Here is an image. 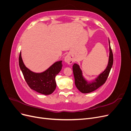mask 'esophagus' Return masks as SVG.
Here are the masks:
<instances>
[{"mask_svg":"<svg viewBox=\"0 0 131 131\" xmlns=\"http://www.w3.org/2000/svg\"><path fill=\"white\" fill-rule=\"evenodd\" d=\"M64 61L66 63H68V64H72L73 63V60L72 58H71L70 56H69V55H67V56L65 57L64 58Z\"/></svg>","mask_w":131,"mask_h":131,"instance_id":"1","label":"esophagus"}]
</instances>
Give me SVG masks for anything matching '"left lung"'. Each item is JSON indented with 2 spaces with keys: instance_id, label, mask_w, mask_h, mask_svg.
I'll return each instance as SVG.
<instances>
[{
  "instance_id": "left-lung-1",
  "label": "left lung",
  "mask_w": 131,
  "mask_h": 131,
  "mask_svg": "<svg viewBox=\"0 0 131 131\" xmlns=\"http://www.w3.org/2000/svg\"><path fill=\"white\" fill-rule=\"evenodd\" d=\"M109 56L108 63L105 69L99 74L98 76L93 80L89 82L83 76L82 71L80 66L77 63H74L73 66V70L75 79V84L77 88L83 93H88L92 92L98 89L105 82L108 78L110 70L113 64V54L111 49L110 41L109 39Z\"/></svg>"
}]
</instances>
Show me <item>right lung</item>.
I'll return each mask as SVG.
<instances>
[{"instance_id": "obj_1", "label": "right lung", "mask_w": 131, "mask_h": 131, "mask_svg": "<svg viewBox=\"0 0 131 131\" xmlns=\"http://www.w3.org/2000/svg\"><path fill=\"white\" fill-rule=\"evenodd\" d=\"M62 61L56 62L44 72L35 73L26 67L22 60L21 52L19 56V68L27 84L31 89L45 95L52 93L56 89L55 78L62 69Z\"/></svg>"}]
</instances>
